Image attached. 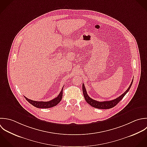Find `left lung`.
I'll return each mask as SVG.
<instances>
[{"instance_id": "1", "label": "left lung", "mask_w": 147, "mask_h": 147, "mask_svg": "<svg viewBox=\"0 0 147 147\" xmlns=\"http://www.w3.org/2000/svg\"><path fill=\"white\" fill-rule=\"evenodd\" d=\"M133 81L134 80H132L131 85H129V88H128V89L123 94H121L120 96H119V97H117V98L113 100H111V101H102V102H100V101H96L94 100H93L92 98H91L87 94L85 87L84 86V84H82V90H83V94H84V98L86 100V101L92 107L96 108H98V109H111L114 107H115L122 99L125 96V95L128 92V91L129 90L132 83H133Z\"/></svg>"}]
</instances>
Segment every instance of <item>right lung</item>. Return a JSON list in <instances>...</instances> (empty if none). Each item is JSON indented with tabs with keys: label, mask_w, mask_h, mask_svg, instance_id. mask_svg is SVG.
Masks as SVG:
<instances>
[{
	"label": "right lung",
	"mask_w": 147,
	"mask_h": 147,
	"mask_svg": "<svg viewBox=\"0 0 147 147\" xmlns=\"http://www.w3.org/2000/svg\"><path fill=\"white\" fill-rule=\"evenodd\" d=\"M63 87L62 88L61 92L59 93V95L55 98L53 99L51 101H33L31 100H30L27 98V97H24L26 100L32 105L34 107L38 108H50L53 107H55L57 105L59 102L61 101L62 98V94H63Z\"/></svg>",
	"instance_id": "right-lung-1"
}]
</instances>
